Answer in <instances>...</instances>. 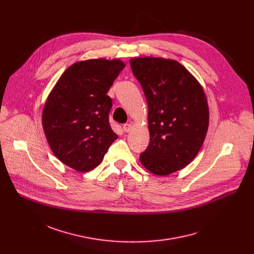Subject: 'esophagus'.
Here are the masks:
<instances>
[{"instance_id":"obj_1","label":"esophagus","mask_w":254,"mask_h":254,"mask_svg":"<svg viewBox=\"0 0 254 254\" xmlns=\"http://www.w3.org/2000/svg\"><path fill=\"white\" fill-rule=\"evenodd\" d=\"M123 128H124V130H125L126 132H128V131L130 130V128H131V126H130L129 124H125V125L123 126Z\"/></svg>"}]
</instances>
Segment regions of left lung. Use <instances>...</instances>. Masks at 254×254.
<instances>
[{
    "label": "left lung",
    "mask_w": 254,
    "mask_h": 254,
    "mask_svg": "<svg viewBox=\"0 0 254 254\" xmlns=\"http://www.w3.org/2000/svg\"><path fill=\"white\" fill-rule=\"evenodd\" d=\"M146 95L150 142L139 160L157 176L185 168L199 153L208 125L205 92L179 62L156 57L129 60Z\"/></svg>",
    "instance_id": "8db88e82"
}]
</instances>
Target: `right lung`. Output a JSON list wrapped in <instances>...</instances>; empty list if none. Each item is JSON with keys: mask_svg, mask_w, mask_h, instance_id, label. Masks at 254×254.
Returning <instances> with one entry per match:
<instances>
[{"mask_svg": "<svg viewBox=\"0 0 254 254\" xmlns=\"http://www.w3.org/2000/svg\"><path fill=\"white\" fill-rule=\"evenodd\" d=\"M125 66L119 59L76 62L50 92L42 125L52 152L64 165L88 172L118 138L108 120L113 100L107 92Z\"/></svg>", "mask_w": 254, "mask_h": 254, "instance_id": "1", "label": "right lung"}]
</instances>
